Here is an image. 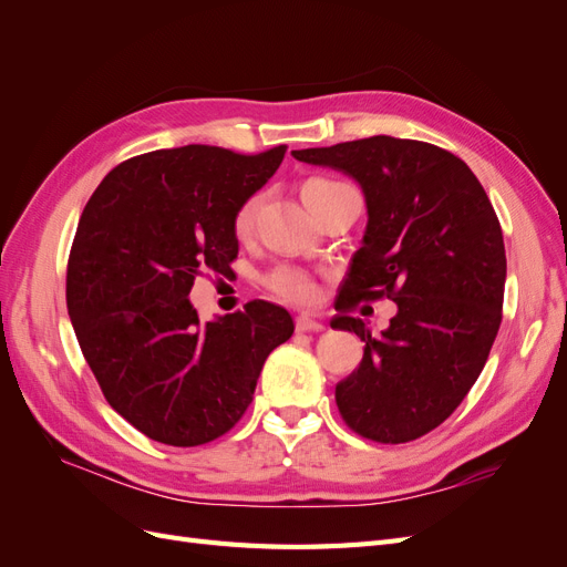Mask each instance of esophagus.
Masks as SVG:
<instances>
[{
	"label": "esophagus",
	"instance_id": "esophagus-1",
	"mask_svg": "<svg viewBox=\"0 0 567 567\" xmlns=\"http://www.w3.org/2000/svg\"><path fill=\"white\" fill-rule=\"evenodd\" d=\"M296 331L298 333H310V331H323V323L310 319V317H298L296 319Z\"/></svg>",
	"mask_w": 567,
	"mask_h": 567
}]
</instances>
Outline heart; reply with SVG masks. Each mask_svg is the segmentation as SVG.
<instances>
[{"label":"heart","mask_w":567,"mask_h":567,"mask_svg":"<svg viewBox=\"0 0 567 567\" xmlns=\"http://www.w3.org/2000/svg\"><path fill=\"white\" fill-rule=\"evenodd\" d=\"M336 182L331 179H307L302 184V200L310 203L312 196L317 192H321V188L331 186ZM257 205H260V198L252 196L248 200L241 203V208L236 210L234 215V231L236 236H248L255 227V215H257ZM267 286L277 293L279 298L288 300V302H296V305H315L317 298H319V288L315 284V279L310 277V274H305L296 267H279L274 269L269 277H267Z\"/></svg>","instance_id":"obj_1"}]
</instances>
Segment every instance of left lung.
I'll return each instance as SVG.
<instances>
[{"label":"left lung","instance_id":"left-lung-1","mask_svg":"<svg viewBox=\"0 0 567 567\" xmlns=\"http://www.w3.org/2000/svg\"><path fill=\"white\" fill-rule=\"evenodd\" d=\"M293 158L352 177L367 200L362 248L331 321L367 342L362 362L336 385L340 416L383 444L431 433L477 381L502 323L506 250L485 188L454 153L385 134ZM383 295L399 315L371 337L349 312Z\"/></svg>","mask_w":567,"mask_h":567}]
</instances>
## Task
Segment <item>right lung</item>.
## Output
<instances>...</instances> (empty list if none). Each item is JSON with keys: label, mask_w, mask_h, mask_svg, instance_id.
I'll return each instance as SVG.
<instances>
[{"label": "right lung", "mask_w": 567, "mask_h": 567, "mask_svg": "<svg viewBox=\"0 0 567 567\" xmlns=\"http://www.w3.org/2000/svg\"><path fill=\"white\" fill-rule=\"evenodd\" d=\"M286 146L241 156L192 144L113 167L84 205L65 302L101 392L146 437L198 447L238 423L265 359L293 336L279 305L200 321V271L238 255L234 215L277 173Z\"/></svg>", "instance_id": "right-lung-1"}]
</instances>
